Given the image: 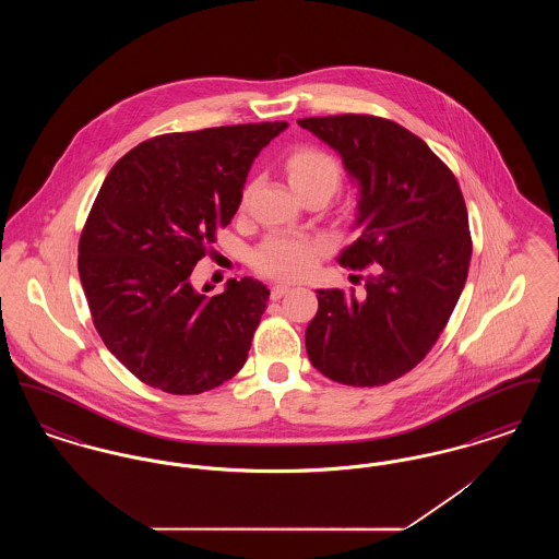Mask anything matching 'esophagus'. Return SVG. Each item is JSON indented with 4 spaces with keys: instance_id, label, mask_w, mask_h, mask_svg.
<instances>
[{
    "instance_id": "34e87169",
    "label": "esophagus",
    "mask_w": 559,
    "mask_h": 559,
    "mask_svg": "<svg viewBox=\"0 0 559 559\" xmlns=\"http://www.w3.org/2000/svg\"><path fill=\"white\" fill-rule=\"evenodd\" d=\"M289 289H292V285H287V283H274L270 287V295H272V299H281L285 293H289Z\"/></svg>"
}]
</instances>
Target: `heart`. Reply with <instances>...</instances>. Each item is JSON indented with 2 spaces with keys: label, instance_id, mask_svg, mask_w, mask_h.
<instances>
[{
  "label": "heart",
  "instance_id": "b5f03b06",
  "mask_svg": "<svg viewBox=\"0 0 559 559\" xmlns=\"http://www.w3.org/2000/svg\"><path fill=\"white\" fill-rule=\"evenodd\" d=\"M285 167L289 182L297 192L312 187L326 188L333 192L340 185V165L319 148H295L285 160ZM319 253V240L289 233H274L253 253V264L266 276L299 278L312 270Z\"/></svg>",
  "mask_w": 559,
  "mask_h": 559
}]
</instances>
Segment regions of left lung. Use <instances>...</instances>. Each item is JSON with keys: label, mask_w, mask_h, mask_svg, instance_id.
Masks as SVG:
<instances>
[{"label": "left lung", "mask_w": 559, "mask_h": 559, "mask_svg": "<svg viewBox=\"0 0 559 559\" xmlns=\"http://www.w3.org/2000/svg\"><path fill=\"white\" fill-rule=\"evenodd\" d=\"M297 123L342 157L358 188V239L340 264L367 267L362 293L317 292L308 358L337 383H390L426 358L465 287L472 237L461 188L426 142L394 121L335 115Z\"/></svg>", "instance_id": "obj_1"}]
</instances>
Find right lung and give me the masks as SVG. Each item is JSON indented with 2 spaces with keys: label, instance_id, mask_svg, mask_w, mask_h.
Returning <instances> with one entry per match:
<instances>
[{
  "label": "right lung",
  "instance_id": "add662e5",
  "mask_svg": "<svg viewBox=\"0 0 559 559\" xmlns=\"http://www.w3.org/2000/svg\"><path fill=\"white\" fill-rule=\"evenodd\" d=\"M287 121L151 138L115 163L80 239L81 287L110 354L167 394H201L242 369L266 285L219 295L190 274L239 210L247 174Z\"/></svg>",
  "mask_w": 559,
  "mask_h": 559
}]
</instances>
